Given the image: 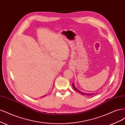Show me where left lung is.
Wrapping results in <instances>:
<instances>
[{
  "label": "left lung",
  "instance_id": "obj_1",
  "mask_svg": "<svg viewBox=\"0 0 125 125\" xmlns=\"http://www.w3.org/2000/svg\"><path fill=\"white\" fill-rule=\"evenodd\" d=\"M72 85H73V88L75 90V91H78L79 93H80V94H82V95H93V94H92V93H84V92H81V91H80L79 90H78L76 88H75V87L74 86V84L73 83L72 84Z\"/></svg>",
  "mask_w": 125,
  "mask_h": 125
}]
</instances>
